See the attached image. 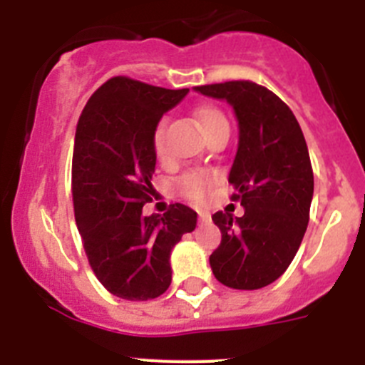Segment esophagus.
I'll return each instance as SVG.
<instances>
[{"label": "esophagus", "instance_id": "esophagus-1", "mask_svg": "<svg viewBox=\"0 0 365 365\" xmlns=\"http://www.w3.org/2000/svg\"><path fill=\"white\" fill-rule=\"evenodd\" d=\"M199 221L201 222H210L212 221V215L208 214L206 210H199Z\"/></svg>", "mask_w": 365, "mask_h": 365}]
</instances>
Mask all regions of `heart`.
Returning a JSON list of instances; mask_svg holds the SVG:
<instances>
[{
	"label": "heart",
	"mask_w": 365,
	"mask_h": 365,
	"mask_svg": "<svg viewBox=\"0 0 365 365\" xmlns=\"http://www.w3.org/2000/svg\"><path fill=\"white\" fill-rule=\"evenodd\" d=\"M195 122H197L199 130L202 131L205 137L210 135L217 125L228 124L227 117L222 115V111H219L214 106H201V108L195 109ZM164 131H166V124L159 122L153 131V150L159 159H166ZM214 180L215 175L210 172H190L177 180V190H179L180 195H185L190 201H201L206 195V190L210 188Z\"/></svg>",
	"instance_id": "b5f03b06"
}]
</instances>
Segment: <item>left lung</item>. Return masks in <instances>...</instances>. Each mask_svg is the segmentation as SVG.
Wrapping results in <instances>:
<instances>
[{
    "label": "left lung",
    "mask_w": 365,
    "mask_h": 365,
    "mask_svg": "<svg viewBox=\"0 0 365 365\" xmlns=\"http://www.w3.org/2000/svg\"><path fill=\"white\" fill-rule=\"evenodd\" d=\"M193 89L230 104L240 128L228 182L245 214L212 215L222 235L212 272L230 289H261L291 265L307 230L314 192L307 143L289 106L267 87L237 80Z\"/></svg>",
    "instance_id": "left-lung-1"
}]
</instances>
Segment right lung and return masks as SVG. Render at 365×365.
<instances>
[{"mask_svg": "<svg viewBox=\"0 0 365 365\" xmlns=\"http://www.w3.org/2000/svg\"><path fill=\"white\" fill-rule=\"evenodd\" d=\"M190 89H164L115 76L80 115L73 151V202L87 259L111 294L153 299L172 283L170 256L197 212L175 202L144 215L157 153L153 131Z\"/></svg>", "mask_w": 365, "mask_h": 365, "instance_id": "right-lung-1", "label": "right lung"}]
</instances>
